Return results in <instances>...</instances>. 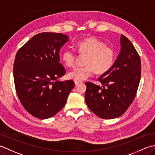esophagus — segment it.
Returning <instances> with one entry per match:
<instances>
[{
	"label": "esophagus",
	"mask_w": 155,
	"mask_h": 155,
	"mask_svg": "<svg viewBox=\"0 0 155 155\" xmlns=\"http://www.w3.org/2000/svg\"><path fill=\"white\" fill-rule=\"evenodd\" d=\"M74 83H75V85H78V84H80L82 83V82H81V81H74Z\"/></svg>",
	"instance_id": "obj_1"
}]
</instances>
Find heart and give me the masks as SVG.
Wrapping results in <instances>:
<instances>
[{"label": "heart", "mask_w": 155, "mask_h": 155, "mask_svg": "<svg viewBox=\"0 0 155 155\" xmlns=\"http://www.w3.org/2000/svg\"><path fill=\"white\" fill-rule=\"evenodd\" d=\"M79 54L86 55L84 67L72 69L68 74V78L75 81H83L89 78L95 71L97 74H104L112 67L115 59V53L111 47L96 37H88L76 44ZM62 61L67 67H73L75 54L73 50L65 49L61 55Z\"/></svg>", "instance_id": "1"}]
</instances>
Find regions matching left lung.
I'll return each instance as SVG.
<instances>
[{"mask_svg":"<svg viewBox=\"0 0 155 155\" xmlns=\"http://www.w3.org/2000/svg\"><path fill=\"white\" fill-rule=\"evenodd\" d=\"M120 51L112 67L98 80L102 86L86 82L85 100L98 117L113 119L122 116L135 97L141 76L139 55L128 38L121 35Z\"/></svg>","mask_w":155,"mask_h":155,"instance_id":"8db88e82","label":"left lung"}]
</instances>
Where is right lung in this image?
Masks as SVG:
<instances>
[{"instance_id":"add662e5","label":"right lung","mask_w":155,"mask_h":155,"mask_svg":"<svg viewBox=\"0 0 155 155\" xmlns=\"http://www.w3.org/2000/svg\"><path fill=\"white\" fill-rule=\"evenodd\" d=\"M69 41L62 33H41L17 51L13 65L15 86L22 105L39 119L55 116L74 87L72 80L60 81L65 74L59 51Z\"/></svg>"}]
</instances>
